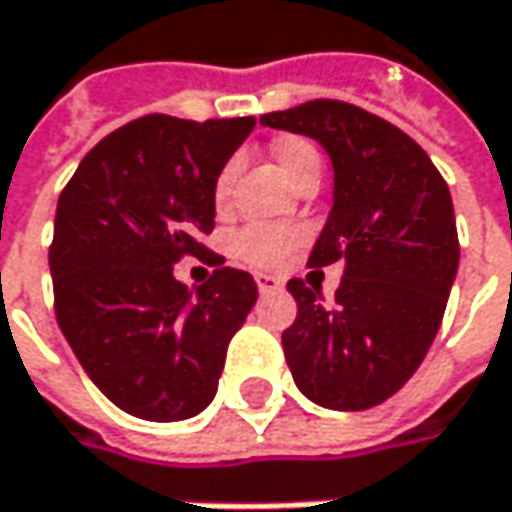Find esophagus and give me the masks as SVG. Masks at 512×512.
I'll use <instances>...</instances> for the list:
<instances>
[{
    "label": "esophagus",
    "mask_w": 512,
    "mask_h": 512,
    "mask_svg": "<svg viewBox=\"0 0 512 512\" xmlns=\"http://www.w3.org/2000/svg\"><path fill=\"white\" fill-rule=\"evenodd\" d=\"M257 281V292L260 295H272V292H278L281 286H284V281L281 278H275V275H255Z\"/></svg>",
    "instance_id": "34e87169"
}]
</instances>
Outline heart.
Instances as JSON below:
<instances>
[{
  "instance_id": "b5f03b06",
  "label": "heart",
  "mask_w": 512,
  "mask_h": 512,
  "mask_svg": "<svg viewBox=\"0 0 512 512\" xmlns=\"http://www.w3.org/2000/svg\"><path fill=\"white\" fill-rule=\"evenodd\" d=\"M272 156L286 173V179L298 188L304 179L310 176H321V156L313 147V141L301 136H284L272 144ZM228 191H231V165L220 170L217 182H214V202L226 205ZM301 243V231L286 226H266V223H252V226L240 228L234 234V255L252 266L269 269L284 263L286 257L292 255Z\"/></svg>"
}]
</instances>
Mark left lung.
Returning a JSON list of instances; mask_svg holds the SVG:
<instances>
[{"instance_id": "obj_1", "label": "left lung", "mask_w": 512, "mask_h": 512, "mask_svg": "<svg viewBox=\"0 0 512 512\" xmlns=\"http://www.w3.org/2000/svg\"><path fill=\"white\" fill-rule=\"evenodd\" d=\"M260 124L316 138L333 162V208L307 266L342 263L327 307L316 284L292 278L298 316L281 336L304 397L336 411L379 406L432 347L458 272L449 185L426 150L362 106L316 98Z\"/></svg>"}]
</instances>
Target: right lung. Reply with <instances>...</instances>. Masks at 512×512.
Masks as SVG:
<instances>
[{"instance_id": "obj_1", "label": "right lung", "mask_w": 512, "mask_h": 512, "mask_svg": "<svg viewBox=\"0 0 512 512\" xmlns=\"http://www.w3.org/2000/svg\"><path fill=\"white\" fill-rule=\"evenodd\" d=\"M255 118L141 115L101 138L57 199L48 249L54 316L106 397L153 423L208 406L231 336L257 301L249 272L202 243L214 231V182ZM215 266L194 296L172 263Z\"/></svg>"}]
</instances>
